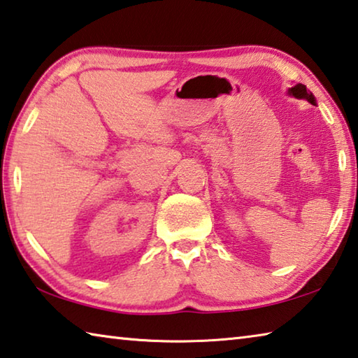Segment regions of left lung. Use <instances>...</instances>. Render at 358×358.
Wrapping results in <instances>:
<instances>
[{
	"instance_id": "left-lung-1",
	"label": "left lung",
	"mask_w": 358,
	"mask_h": 358,
	"mask_svg": "<svg viewBox=\"0 0 358 358\" xmlns=\"http://www.w3.org/2000/svg\"><path fill=\"white\" fill-rule=\"evenodd\" d=\"M288 94L292 95V96H296V99H305L307 101H310L311 105H315V103H316L313 94H311L310 90H307V86H305V84H301V83L296 84L294 87H289Z\"/></svg>"
}]
</instances>
